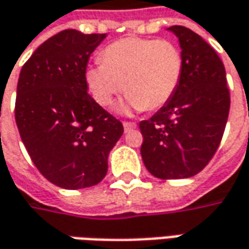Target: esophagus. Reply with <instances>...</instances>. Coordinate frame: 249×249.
Segmentation results:
<instances>
[{"label": "esophagus", "mask_w": 249, "mask_h": 249, "mask_svg": "<svg viewBox=\"0 0 249 249\" xmlns=\"http://www.w3.org/2000/svg\"><path fill=\"white\" fill-rule=\"evenodd\" d=\"M123 125H124L125 132H129V131H132V129L136 128V124H135V123H128V121H125Z\"/></svg>", "instance_id": "1"}]
</instances>
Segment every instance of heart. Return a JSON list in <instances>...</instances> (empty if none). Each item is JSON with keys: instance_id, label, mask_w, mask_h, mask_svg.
<instances>
[{"instance_id": "obj_1", "label": "heart", "mask_w": 249, "mask_h": 249, "mask_svg": "<svg viewBox=\"0 0 249 249\" xmlns=\"http://www.w3.org/2000/svg\"><path fill=\"white\" fill-rule=\"evenodd\" d=\"M183 56L168 39L128 37L111 42L102 52V62L89 66L87 85L100 106H108L124 89L120 111L157 110L167 105L179 87Z\"/></svg>"}]
</instances>
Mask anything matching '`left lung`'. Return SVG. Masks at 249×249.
<instances>
[{
    "label": "left lung",
    "instance_id": "8db88e82",
    "mask_svg": "<svg viewBox=\"0 0 249 249\" xmlns=\"http://www.w3.org/2000/svg\"><path fill=\"white\" fill-rule=\"evenodd\" d=\"M182 49L183 73L174 96L139 124L142 160L160 179L197 175L211 161L225 132L230 108L226 71L208 42L183 26H172Z\"/></svg>",
    "mask_w": 249,
    "mask_h": 249
}]
</instances>
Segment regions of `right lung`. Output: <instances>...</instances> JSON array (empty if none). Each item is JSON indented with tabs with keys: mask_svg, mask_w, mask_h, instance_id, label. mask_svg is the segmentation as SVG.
Masks as SVG:
<instances>
[{
	"mask_svg": "<svg viewBox=\"0 0 249 249\" xmlns=\"http://www.w3.org/2000/svg\"><path fill=\"white\" fill-rule=\"evenodd\" d=\"M106 34L63 30L41 44L18 81L15 120L34 165L51 183L77 190L107 174L123 124L88 95L90 53Z\"/></svg>",
	"mask_w": 249,
	"mask_h": 249,
	"instance_id": "1",
	"label": "right lung"
}]
</instances>
